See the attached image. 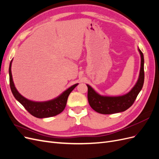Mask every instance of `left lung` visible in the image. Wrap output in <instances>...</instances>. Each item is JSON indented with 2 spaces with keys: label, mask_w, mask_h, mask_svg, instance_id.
I'll return each instance as SVG.
<instances>
[{
  "label": "left lung",
  "mask_w": 159,
  "mask_h": 159,
  "mask_svg": "<svg viewBox=\"0 0 159 159\" xmlns=\"http://www.w3.org/2000/svg\"><path fill=\"white\" fill-rule=\"evenodd\" d=\"M139 51L141 58L140 74L137 84L128 93L118 97L102 96L96 93L91 86L87 85L88 102L91 107L96 112L105 115L117 113L125 111L133 104L143 88L145 79L143 54L140 49Z\"/></svg>",
  "instance_id": "left-lung-1"
}]
</instances>
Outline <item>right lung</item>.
<instances>
[{
	"instance_id": "add662e5",
	"label": "right lung",
	"mask_w": 159,
	"mask_h": 159,
	"mask_svg": "<svg viewBox=\"0 0 159 159\" xmlns=\"http://www.w3.org/2000/svg\"><path fill=\"white\" fill-rule=\"evenodd\" d=\"M12 60L9 66V81H10V87L14 97L20 102L32 115L37 118H46L50 117L60 114L63 111L66 107L67 100L73 89L78 85L76 84L66 90L57 98L45 102H34L24 98L18 92L12 81L11 73Z\"/></svg>"
}]
</instances>
